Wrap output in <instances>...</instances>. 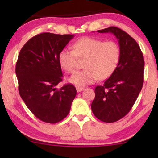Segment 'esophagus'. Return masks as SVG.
Wrapping results in <instances>:
<instances>
[{
  "mask_svg": "<svg viewBox=\"0 0 158 158\" xmlns=\"http://www.w3.org/2000/svg\"><path fill=\"white\" fill-rule=\"evenodd\" d=\"M84 89H85V88H83V87H77L76 88V90H77V93L83 91Z\"/></svg>",
  "mask_w": 158,
  "mask_h": 158,
  "instance_id": "34e87169",
  "label": "esophagus"
}]
</instances>
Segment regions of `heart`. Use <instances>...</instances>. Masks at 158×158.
<instances>
[{"instance_id": "heart-1", "label": "heart", "mask_w": 158, "mask_h": 158, "mask_svg": "<svg viewBox=\"0 0 158 158\" xmlns=\"http://www.w3.org/2000/svg\"><path fill=\"white\" fill-rule=\"evenodd\" d=\"M121 57L119 45L114 41L83 37L76 41L73 49H63L59 54L60 65L68 73H74L78 58L85 59V70L73 75L70 81L76 85L94 83L98 79H106L117 68Z\"/></svg>"}]
</instances>
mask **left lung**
<instances>
[{
    "instance_id": "1",
    "label": "left lung",
    "mask_w": 158,
    "mask_h": 158,
    "mask_svg": "<svg viewBox=\"0 0 158 158\" xmlns=\"http://www.w3.org/2000/svg\"><path fill=\"white\" fill-rule=\"evenodd\" d=\"M114 34L118 41L121 57L113 74L103 85L95 88L91 109L103 122H117L129 113L144 83V61L137 42L119 28L110 27L97 31Z\"/></svg>"
}]
</instances>
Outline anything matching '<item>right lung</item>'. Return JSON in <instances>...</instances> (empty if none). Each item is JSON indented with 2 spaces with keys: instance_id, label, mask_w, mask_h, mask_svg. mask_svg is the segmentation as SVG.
<instances>
[{
  "instance_id": "right-lung-1",
  "label": "right lung",
  "mask_w": 158,
  "mask_h": 158,
  "mask_svg": "<svg viewBox=\"0 0 158 158\" xmlns=\"http://www.w3.org/2000/svg\"><path fill=\"white\" fill-rule=\"evenodd\" d=\"M73 36L41 33L19 52L16 64L19 94L31 113L44 122L55 124L65 118L76 96L70 83L56 88L62 81L59 54Z\"/></svg>"
}]
</instances>
